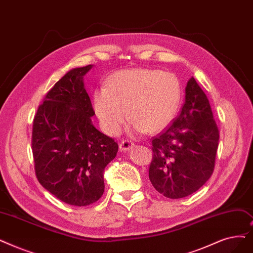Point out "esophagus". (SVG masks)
<instances>
[{"label": "esophagus", "mask_w": 253, "mask_h": 253, "mask_svg": "<svg viewBox=\"0 0 253 253\" xmlns=\"http://www.w3.org/2000/svg\"><path fill=\"white\" fill-rule=\"evenodd\" d=\"M133 147H134L133 142L131 141V140H128V139L122 140V141H121V144H120V150L123 151V152L130 151Z\"/></svg>", "instance_id": "1"}]
</instances>
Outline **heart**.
<instances>
[{
  "label": "heart",
  "instance_id": "1",
  "mask_svg": "<svg viewBox=\"0 0 253 253\" xmlns=\"http://www.w3.org/2000/svg\"><path fill=\"white\" fill-rule=\"evenodd\" d=\"M181 99V84L174 74L135 68L113 74L105 86L95 91L93 107L108 134L120 132L128 114L133 132L155 133L173 120Z\"/></svg>",
  "mask_w": 253,
  "mask_h": 253
}]
</instances>
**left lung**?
<instances>
[{"instance_id": "left-lung-1", "label": "left lung", "mask_w": 253, "mask_h": 253, "mask_svg": "<svg viewBox=\"0 0 253 253\" xmlns=\"http://www.w3.org/2000/svg\"><path fill=\"white\" fill-rule=\"evenodd\" d=\"M218 140L210 103L191 78L180 115L153 137L149 169L153 187L169 199H182L199 190L213 173Z\"/></svg>"}]
</instances>
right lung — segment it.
Wrapping results in <instances>:
<instances>
[{
	"mask_svg": "<svg viewBox=\"0 0 253 253\" xmlns=\"http://www.w3.org/2000/svg\"><path fill=\"white\" fill-rule=\"evenodd\" d=\"M73 68L51 87L33 122L32 151L39 183L60 201L91 205L104 192L103 173L118 144L93 125L95 115L84 76Z\"/></svg>",
	"mask_w": 253,
	"mask_h": 253,
	"instance_id": "add662e5",
	"label": "right lung"
}]
</instances>
